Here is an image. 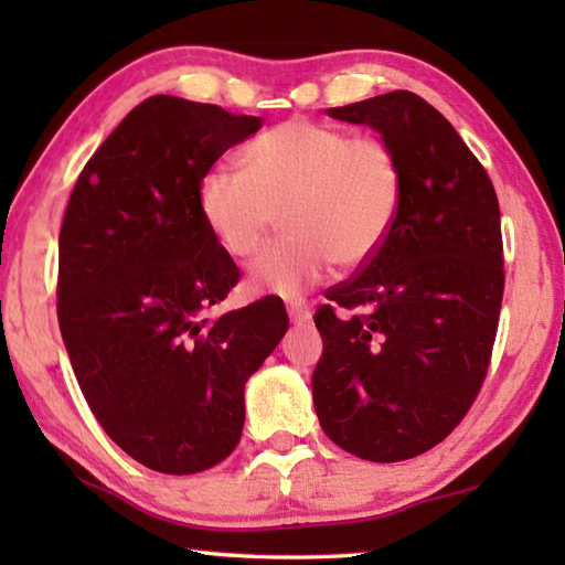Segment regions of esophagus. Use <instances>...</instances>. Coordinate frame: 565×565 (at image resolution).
I'll use <instances>...</instances> for the list:
<instances>
[{
    "label": "esophagus",
    "instance_id": "esophagus-1",
    "mask_svg": "<svg viewBox=\"0 0 565 565\" xmlns=\"http://www.w3.org/2000/svg\"><path fill=\"white\" fill-rule=\"evenodd\" d=\"M286 311H289V319L294 323H306L311 319V309L306 301H291L289 306H286Z\"/></svg>",
    "mask_w": 565,
    "mask_h": 565
}]
</instances>
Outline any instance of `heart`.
<instances>
[{
	"instance_id": "obj_1",
	"label": "heart",
	"mask_w": 565,
	"mask_h": 565,
	"mask_svg": "<svg viewBox=\"0 0 565 565\" xmlns=\"http://www.w3.org/2000/svg\"><path fill=\"white\" fill-rule=\"evenodd\" d=\"M244 171L214 167L199 181V212L216 244L248 259L284 209L289 232L248 266L259 294L291 296L319 284L337 262L366 264L396 224L404 171L391 141L306 117L262 131L242 151Z\"/></svg>"
}]
</instances>
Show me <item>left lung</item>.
I'll use <instances>...</instances> for the list:
<instances>
[{
  "mask_svg": "<svg viewBox=\"0 0 565 565\" xmlns=\"http://www.w3.org/2000/svg\"><path fill=\"white\" fill-rule=\"evenodd\" d=\"M391 141L404 171L396 224L317 311L313 406L363 461H406L461 424L489 374L503 301L495 189L441 111L414 92L329 109ZM337 308H347L339 318Z\"/></svg>",
  "mask_w": 565,
  "mask_h": 565,
  "instance_id": "1",
  "label": "left lung"
}]
</instances>
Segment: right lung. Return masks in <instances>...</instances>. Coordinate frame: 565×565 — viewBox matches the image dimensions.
I'll use <instances>...</instances> for the list:
<instances>
[{
    "label": "right lung",
    "mask_w": 565,
    "mask_h": 565,
    "mask_svg": "<svg viewBox=\"0 0 565 565\" xmlns=\"http://www.w3.org/2000/svg\"><path fill=\"white\" fill-rule=\"evenodd\" d=\"M259 117L157 94L76 179L60 232L56 317L92 414L151 471H206L234 451L244 384L289 329L266 296L212 317L238 269L199 212V181Z\"/></svg>",
    "instance_id": "add662e5"
}]
</instances>
